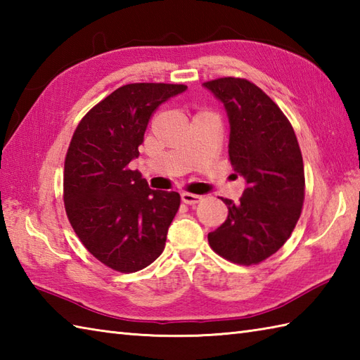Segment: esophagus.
<instances>
[{
	"label": "esophagus",
	"instance_id": "1",
	"mask_svg": "<svg viewBox=\"0 0 360 360\" xmlns=\"http://www.w3.org/2000/svg\"><path fill=\"white\" fill-rule=\"evenodd\" d=\"M181 200H182V202L190 204V205H195V204H198V202L201 201V196L184 192V193H181Z\"/></svg>",
	"mask_w": 360,
	"mask_h": 360
}]
</instances>
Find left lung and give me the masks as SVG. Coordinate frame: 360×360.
<instances>
[{
	"instance_id": "obj_1",
	"label": "left lung",
	"mask_w": 360,
	"mask_h": 360,
	"mask_svg": "<svg viewBox=\"0 0 360 360\" xmlns=\"http://www.w3.org/2000/svg\"><path fill=\"white\" fill-rule=\"evenodd\" d=\"M202 85L223 102L231 136L229 159L246 179L240 202L224 200L229 215L209 233L210 248L236 264H258L292 233L304 200V170L294 128L272 98L246 79Z\"/></svg>"
}]
</instances>
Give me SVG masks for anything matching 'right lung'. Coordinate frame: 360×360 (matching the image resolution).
<instances>
[{
	"label": "right lung",
	"mask_w": 360,
	"mask_h": 360,
	"mask_svg": "<svg viewBox=\"0 0 360 360\" xmlns=\"http://www.w3.org/2000/svg\"><path fill=\"white\" fill-rule=\"evenodd\" d=\"M186 89L172 83L120 86L72 134L63 173L66 215L83 246L114 271H141L165 248L181 196L151 190L129 162L139 156L153 111Z\"/></svg>",
	"instance_id": "add662e5"
}]
</instances>
